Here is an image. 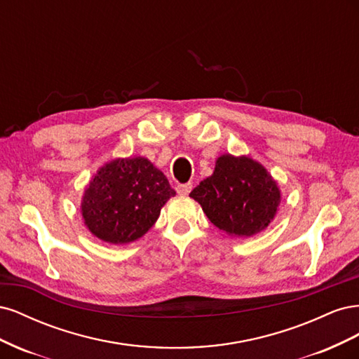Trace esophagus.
Segmentation results:
<instances>
[{
    "instance_id": "1",
    "label": "esophagus",
    "mask_w": 359,
    "mask_h": 359,
    "mask_svg": "<svg viewBox=\"0 0 359 359\" xmlns=\"http://www.w3.org/2000/svg\"><path fill=\"white\" fill-rule=\"evenodd\" d=\"M190 191H191V182L181 184V186L177 187V193L180 194V196H187Z\"/></svg>"
}]
</instances>
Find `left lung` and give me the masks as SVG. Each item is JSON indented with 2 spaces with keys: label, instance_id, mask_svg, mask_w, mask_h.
Returning a JSON list of instances; mask_svg holds the SVG:
<instances>
[{
  "label": "left lung",
  "instance_id": "1",
  "mask_svg": "<svg viewBox=\"0 0 359 359\" xmlns=\"http://www.w3.org/2000/svg\"><path fill=\"white\" fill-rule=\"evenodd\" d=\"M210 222L231 236L248 238L266 229L277 214L281 194L276 180L256 160L223 154L212 175L193 189Z\"/></svg>",
  "mask_w": 359,
  "mask_h": 359
}]
</instances>
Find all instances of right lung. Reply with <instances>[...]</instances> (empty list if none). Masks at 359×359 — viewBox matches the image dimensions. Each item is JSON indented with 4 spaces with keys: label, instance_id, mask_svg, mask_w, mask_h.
Returning a JSON list of instances; mask_svg holds the SVG:
<instances>
[{
    "label": "right lung",
    "instance_id": "1",
    "mask_svg": "<svg viewBox=\"0 0 359 359\" xmlns=\"http://www.w3.org/2000/svg\"><path fill=\"white\" fill-rule=\"evenodd\" d=\"M175 194L148 158H115L97 170L85 189L83 223L104 243H133L153 227L161 206Z\"/></svg>",
    "mask_w": 359,
    "mask_h": 359
}]
</instances>
